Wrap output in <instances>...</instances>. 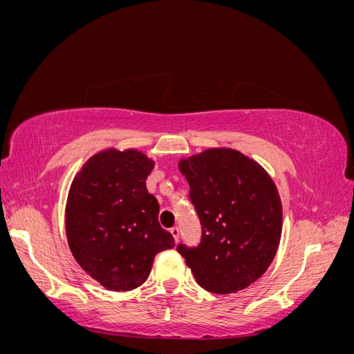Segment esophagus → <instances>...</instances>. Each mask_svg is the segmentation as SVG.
<instances>
[{"instance_id": "34e87169", "label": "esophagus", "mask_w": 354, "mask_h": 354, "mask_svg": "<svg viewBox=\"0 0 354 354\" xmlns=\"http://www.w3.org/2000/svg\"><path fill=\"white\" fill-rule=\"evenodd\" d=\"M169 233L173 234V238H174V241L176 242H178V236H180V230H178V227L177 226H174V227H171L169 229Z\"/></svg>"}]
</instances>
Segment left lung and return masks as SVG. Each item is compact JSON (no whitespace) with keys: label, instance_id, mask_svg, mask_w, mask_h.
Segmentation results:
<instances>
[{"label":"left lung","instance_id":"obj_1","mask_svg":"<svg viewBox=\"0 0 354 354\" xmlns=\"http://www.w3.org/2000/svg\"><path fill=\"white\" fill-rule=\"evenodd\" d=\"M202 226L198 246L177 251L209 292L250 286L272 264L282 234V202L266 169L234 149H207L181 159Z\"/></svg>","mask_w":354,"mask_h":354}]
</instances>
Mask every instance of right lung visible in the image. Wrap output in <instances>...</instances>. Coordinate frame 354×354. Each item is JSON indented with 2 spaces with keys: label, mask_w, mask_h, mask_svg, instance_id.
Returning <instances> with one entry per match:
<instances>
[{
  "label": "right lung",
  "mask_w": 354,
  "mask_h": 354,
  "mask_svg": "<svg viewBox=\"0 0 354 354\" xmlns=\"http://www.w3.org/2000/svg\"><path fill=\"white\" fill-rule=\"evenodd\" d=\"M155 162L136 149H106L75 176L66 202V236L75 260L109 291H131L155 255L174 246L159 226V203L146 189Z\"/></svg>",
  "instance_id": "right-lung-1"
}]
</instances>
